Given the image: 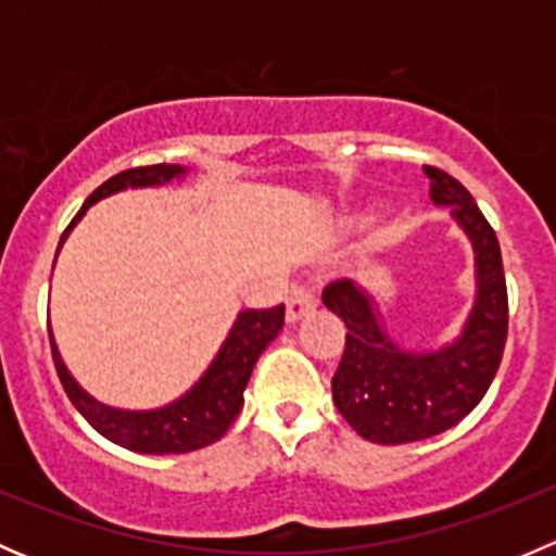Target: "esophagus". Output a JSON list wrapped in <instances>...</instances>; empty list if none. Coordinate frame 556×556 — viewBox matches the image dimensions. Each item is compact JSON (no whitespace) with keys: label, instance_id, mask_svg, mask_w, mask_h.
<instances>
[{"label":"esophagus","instance_id":"1","mask_svg":"<svg viewBox=\"0 0 556 556\" xmlns=\"http://www.w3.org/2000/svg\"><path fill=\"white\" fill-rule=\"evenodd\" d=\"M285 304H288V323H299V319H304L306 314H309L314 309V295L309 293V290L304 288H293L288 293V299H285Z\"/></svg>","mask_w":556,"mask_h":556}]
</instances>
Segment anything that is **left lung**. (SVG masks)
<instances>
[{
  "mask_svg": "<svg viewBox=\"0 0 556 556\" xmlns=\"http://www.w3.org/2000/svg\"><path fill=\"white\" fill-rule=\"evenodd\" d=\"M430 195L450 210L473 250V304L457 336L414 350L387 330L377 295L352 279L325 288L323 301L346 325L344 357L330 390L341 417L374 444H412L454 428L490 390L508 333L501 244L473 195L446 172L425 166Z\"/></svg>",
  "mask_w": 556,
  "mask_h": 556,
  "instance_id": "obj_1",
  "label": "left lung"
}]
</instances>
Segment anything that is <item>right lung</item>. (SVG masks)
Masks as SVG:
<instances>
[{
    "label": "right lung",
    "instance_id": "add662e5",
    "mask_svg": "<svg viewBox=\"0 0 556 556\" xmlns=\"http://www.w3.org/2000/svg\"><path fill=\"white\" fill-rule=\"evenodd\" d=\"M193 172L190 166L179 164H159V166H142V169H126L115 177L99 185L70 228L61 237L64 247L66 237L75 231L77 223L86 217L97 201L110 199V195L123 193V190H139V188H164V185L185 182V177ZM55 266V261H53ZM285 325V304L274 306V309H242L233 319L231 330H228L226 341L220 344L217 355L206 366V371L195 379L188 390L174 401L164 403L155 408H121L102 403L93 397L91 392L83 390L80 382L72 377L66 368L64 357H61L59 344H55L53 328L48 323L50 333V350H53L55 371H59L61 384H64L66 395L75 403L77 412L86 417L97 433H102L106 441L139 454H182L210 446L220 439L228 430V425L237 419L244 403V387L250 382L252 368H255L257 357L266 350L268 341L277 339V333Z\"/></svg>",
    "mask_w": 556,
    "mask_h": 556
}]
</instances>
